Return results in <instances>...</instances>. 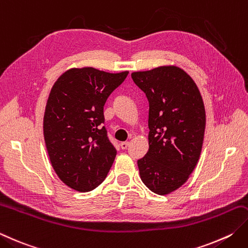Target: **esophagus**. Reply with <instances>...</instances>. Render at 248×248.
Wrapping results in <instances>:
<instances>
[{
  "mask_svg": "<svg viewBox=\"0 0 248 248\" xmlns=\"http://www.w3.org/2000/svg\"><path fill=\"white\" fill-rule=\"evenodd\" d=\"M128 146H129V142H123V143H120V147H121V149H127L128 148Z\"/></svg>",
  "mask_w": 248,
  "mask_h": 248,
  "instance_id": "1",
  "label": "esophagus"
}]
</instances>
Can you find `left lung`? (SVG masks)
<instances>
[{
  "instance_id": "8db88e82",
  "label": "left lung",
  "mask_w": 248,
  "mask_h": 248,
  "mask_svg": "<svg viewBox=\"0 0 248 248\" xmlns=\"http://www.w3.org/2000/svg\"><path fill=\"white\" fill-rule=\"evenodd\" d=\"M131 77L149 102V149L138 160L140 176L149 190L166 196L187 182L200 158L204 103L196 82L178 66L133 72Z\"/></svg>"
}]
</instances>
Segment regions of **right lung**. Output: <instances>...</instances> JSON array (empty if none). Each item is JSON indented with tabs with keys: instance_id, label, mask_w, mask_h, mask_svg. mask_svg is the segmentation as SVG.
Here are the masks:
<instances>
[{
	"instance_id": "right-lung-1",
	"label": "right lung",
	"mask_w": 248,
	"mask_h": 248,
	"mask_svg": "<svg viewBox=\"0 0 248 248\" xmlns=\"http://www.w3.org/2000/svg\"><path fill=\"white\" fill-rule=\"evenodd\" d=\"M128 74L73 67L50 90L43 123L48 156L57 175L76 191L93 190L114 162L117 150L103 125V108Z\"/></svg>"
}]
</instances>
